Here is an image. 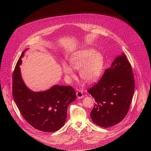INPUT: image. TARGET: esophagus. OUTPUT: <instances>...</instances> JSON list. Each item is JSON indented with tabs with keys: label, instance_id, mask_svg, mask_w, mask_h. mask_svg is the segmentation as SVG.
Instances as JSON below:
<instances>
[{
	"label": "esophagus",
	"instance_id": "1",
	"mask_svg": "<svg viewBox=\"0 0 151 151\" xmlns=\"http://www.w3.org/2000/svg\"><path fill=\"white\" fill-rule=\"evenodd\" d=\"M76 95H77V97H78V99H81L84 97L83 92L81 91H80V90H78L76 92Z\"/></svg>",
	"mask_w": 151,
	"mask_h": 151
}]
</instances>
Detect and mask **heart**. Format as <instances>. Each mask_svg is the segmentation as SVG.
<instances>
[{"instance_id": "obj_1", "label": "heart", "mask_w": 151, "mask_h": 151, "mask_svg": "<svg viewBox=\"0 0 151 151\" xmlns=\"http://www.w3.org/2000/svg\"><path fill=\"white\" fill-rule=\"evenodd\" d=\"M70 64L63 65V71L68 77L74 79L73 69L80 70V75L87 83H93L97 80L102 72L104 59L100 52L92 49H83L74 54L69 59Z\"/></svg>"}]
</instances>
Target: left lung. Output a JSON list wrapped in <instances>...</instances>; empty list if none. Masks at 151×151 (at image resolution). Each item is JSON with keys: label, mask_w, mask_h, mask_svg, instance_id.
I'll return each mask as SVG.
<instances>
[{"label": "left lung", "mask_w": 151, "mask_h": 151, "mask_svg": "<svg viewBox=\"0 0 151 151\" xmlns=\"http://www.w3.org/2000/svg\"><path fill=\"white\" fill-rule=\"evenodd\" d=\"M134 88L131 65L122 52L105 71L100 80L88 90L96 101L91 112L92 122L101 127L121 122L129 111Z\"/></svg>", "instance_id": "left-lung-1"}]
</instances>
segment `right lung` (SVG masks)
Returning <instances> with one entry per match:
<instances>
[{
    "label": "right lung",
    "instance_id": "add662e5",
    "mask_svg": "<svg viewBox=\"0 0 151 151\" xmlns=\"http://www.w3.org/2000/svg\"><path fill=\"white\" fill-rule=\"evenodd\" d=\"M26 50L22 52L13 72L14 101L23 118L32 127L44 132L56 131L65 125L68 106L76 99V92L72 86L57 85L42 92L30 90L22 79L20 68Z\"/></svg>",
    "mask_w": 151,
    "mask_h": 151
}]
</instances>
